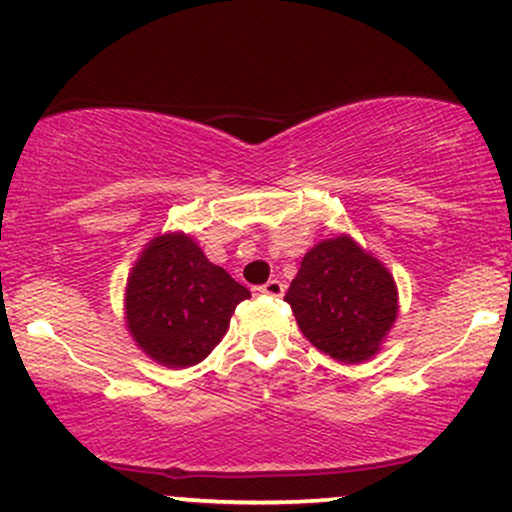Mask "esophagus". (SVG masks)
Masks as SVG:
<instances>
[{"mask_svg":"<svg viewBox=\"0 0 512 512\" xmlns=\"http://www.w3.org/2000/svg\"><path fill=\"white\" fill-rule=\"evenodd\" d=\"M255 291L260 293V296H272V298H281V296H284L286 286H284V281H279V279H269L267 284L257 286Z\"/></svg>","mask_w":512,"mask_h":512,"instance_id":"obj_1","label":"esophagus"}]
</instances>
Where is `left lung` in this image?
Listing matches in <instances>:
<instances>
[{
    "instance_id": "left-lung-1",
    "label": "left lung",
    "mask_w": 512,
    "mask_h": 512,
    "mask_svg": "<svg viewBox=\"0 0 512 512\" xmlns=\"http://www.w3.org/2000/svg\"><path fill=\"white\" fill-rule=\"evenodd\" d=\"M284 301L305 339L342 363L378 354L399 313L395 276L346 233L305 252Z\"/></svg>"
}]
</instances>
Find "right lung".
<instances>
[{
    "mask_svg": "<svg viewBox=\"0 0 512 512\" xmlns=\"http://www.w3.org/2000/svg\"><path fill=\"white\" fill-rule=\"evenodd\" d=\"M250 298L226 269L209 262L187 233H163L144 245L129 269L125 322L134 344L166 368L204 361Z\"/></svg>",
    "mask_w": 512,
    "mask_h": 512,
    "instance_id": "1",
    "label": "right lung"
}]
</instances>
